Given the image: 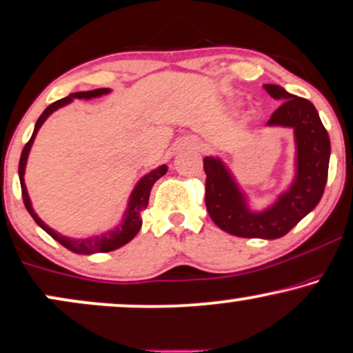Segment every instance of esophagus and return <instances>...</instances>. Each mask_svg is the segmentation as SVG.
I'll return each mask as SVG.
<instances>
[{"mask_svg": "<svg viewBox=\"0 0 353 353\" xmlns=\"http://www.w3.org/2000/svg\"><path fill=\"white\" fill-rule=\"evenodd\" d=\"M177 151H199L202 150V143L199 141V138L195 137H184L177 143Z\"/></svg>", "mask_w": 353, "mask_h": 353, "instance_id": "34e87169", "label": "esophagus"}]
</instances>
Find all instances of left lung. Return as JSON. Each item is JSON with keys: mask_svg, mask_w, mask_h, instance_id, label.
<instances>
[{"mask_svg": "<svg viewBox=\"0 0 353 353\" xmlns=\"http://www.w3.org/2000/svg\"><path fill=\"white\" fill-rule=\"evenodd\" d=\"M264 88L275 101L282 102L265 127L290 128L295 138V174L287 189L270 205L257 210L220 156L203 158L208 215L218 228L239 238H282L314 210L327 181L331 141L316 107L276 84Z\"/></svg>", "mask_w": 353, "mask_h": 353, "instance_id": "8db88e82", "label": "left lung"}]
</instances>
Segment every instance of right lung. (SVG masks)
<instances>
[{
  "label": "right lung",
  "mask_w": 353,
  "mask_h": 353,
  "mask_svg": "<svg viewBox=\"0 0 353 353\" xmlns=\"http://www.w3.org/2000/svg\"><path fill=\"white\" fill-rule=\"evenodd\" d=\"M109 88H101V89H94V91H81V92H71L70 96H66L65 99H60L57 102H53L43 110L42 115H40L37 122H35L32 137H30L29 143L24 146L21 154V161H19V181H21V189H22V199H24V205L28 208V212L30 213V216L34 218L35 223L42 228L46 233L52 236L53 239L58 241L61 246H65L68 251L74 252V254H84V256H91V254H97V252H110L115 251V249L125 246L127 243L135 238L138 231L141 228V212L148 207V200H150V192L151 187L159 177H163L164 174L168 172V166L166 164H161L156 169H151L150 172H146L145 176H141V179L137 182L133 190L130 192L127 200V208L122 213V220H120L114 228L104 231L101 234H94V236H88V238H71V236H65L61 233H58L50 226L47 225L46 221L42 220L37 215L32 207V200L29 197L28 187H26V181H24V174H26V166H28V159H29V153L32 150V145L35 141V137L40 130L46 120L50 117L53 112H57L58 109L61 107L68 105L73 102L74 99H84V101H91V99H97V97L107 96L110 94Z\"/></svg>",
  "instance_id": "add662e5"
}]
</instances>
